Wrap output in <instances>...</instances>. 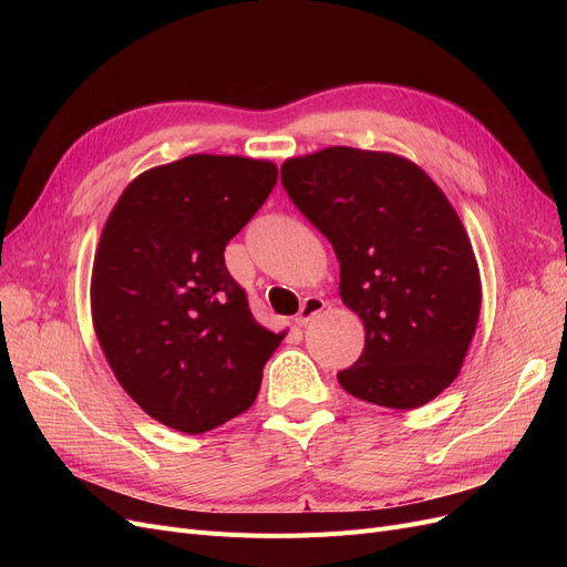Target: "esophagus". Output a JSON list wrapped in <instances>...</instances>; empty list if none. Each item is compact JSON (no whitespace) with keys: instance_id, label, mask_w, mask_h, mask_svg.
Returning a JSON list of instances; mask_svg holds the SVG:
<instances>
[{"instance_id":"obj_1","label":"esophagus","mask_w":567,"mask_h":567,"mask_svg":"<svg viewBox=\"0 0 567 567\" xmlns=\"http://www.w3.org/2000/svg\"><path fill=\"white\" fill-rule=\"evenodd\" d=\"M326 307V302L321 300V298H317V296H310V298H305L302 300V305H300V312L296 315V323L298 326H305V323H310L321 310Z\"/></svg>"}]
</instances>
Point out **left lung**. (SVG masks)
Here are the masks:
<instances>
[{"mask_svg": "<svg viewBox=\"0 0 567 567\" xmlns=\"http://www.w3.org/2000/svg\"><path fill=\"white\" fill-rule=\"evenodd\" d=\"M281 184L331 241L340 298L364 321V352L338 373L342 390L388 409L435 400L458 375L483 300L447 196L411 161L350 146L286 161Z\"/></svg>", "mask_w": 567, "mask_h": 567, "instance_id": "left-lung-1", "label": "left lung"}]
</instances>
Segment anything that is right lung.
Segmentation results:
<instances>
[{"mask_svg":"<svg viewBox=\"0 0 567 567\" xmlns=\"http://www.w3.org/2000/svg\"><path fill=\"white\" fill-rule=\"evenodd\" d=\"M269 161L186 156L117 198L94 255L92 321L117 383L151 419L205 433L255 402L284 333L250 315L225 248L277 184Z\"/></svg>","mask_w":567,"mask_h":567,"instance_id":"add662e5","label":"right lung"}]
</instances>
